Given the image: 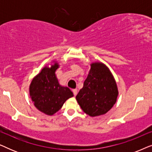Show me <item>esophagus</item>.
I'll list each match as a JSON object with an SVG mask.
<instances>
[{
  "instance_id": "34e87169",
  "label": "esophagus",
  "mask_w": 152,
  "mask_h": 152,
  "mask_svg": "<svg viewBox=\"0 0 152 152\" xmlns=\"http://www.w3.org/2000/svg\"><path fill=\"white\" fill-rule=\"evenodd\" d=\"M72 93H73L74 95L75 96V95L77 94V89H72Z\"/></svg>"
}]
</instances>
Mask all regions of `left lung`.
<instances>
[{
	"label": "left lung",
	"mask_w": 152,
	"mask_h": 152,
	"mask_svg": "<svg viewBox=\"0 0 152 152\" xmlns=\"http://www.w3.org/2000/svg\"><path fill=\"white\" fill-rule=\"evenodd\" d=\"M118 95L117 85L109 68L102 63H95L91 64L76 99L84 113L94 117L107 113L115 104Z\"/></svg>",
	"instance_id": "1"
}]
</instances>
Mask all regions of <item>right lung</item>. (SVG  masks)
Instances as JSON below:
<instances>
[{"mask_svg":"<svg viewBox=\"0 0 152 152\" xmlns=\"http://www.w3.org/2000/svg\"><path fill=\"white\" fill-rule=\"evenodd\" d=\"M56 64L50 68H44L33 79L30 86V95L39 111L51 115L57 112L73 93L68 87L61 86L55 76Z\"/></svg>","mask_w":152,"mask_h":152,"instance_id":"right-lung-1","label":"right lung"}]
</instances>
